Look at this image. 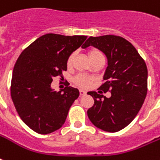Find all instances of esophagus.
I'll return each mask as SVG.
<instances>
[{"instance_id":"1","label":"esophagus","mask_w":160,"mask_h":160,"mask_svg":"<svg viewBox=\"0 0 160 160\" xmlns=\"http://www.w3.org/2000/svg\"><path fill=\"white\" fill-rule=\"evenodd\" d=\"M85 94H86V92H85V90H80V95H85Z\"/></svg>"}]
</instances>
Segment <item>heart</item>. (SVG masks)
I'll return each mask as SVG.
<instances>
[{"mask_svg":"<svg viewBox=\"0 0 160 160\" xmlns=\"http://www.w3.org/2000/svg\"><path fill=\"white\" fill-rule=\"evenodd\" d=\"M88 55H89V57H90V60L95 59V58L98 57V56H100V55H103L102 52L100 51V50H97V49H91L88 52ZM73 59H74V53L70 54L69 56L67 57V60H66V65L68 67H70L71 65H72ZM93 81H94V78L91 77V76H89L87 75H84V74H80V75H77L76 76L74 77L73 79V82L75 83V85L79 86L80 88H89L90 85H92Z\"/></svg>","mask_w":160,"mask_h":160,"instance_id":"1","label":"heart"}]
</instances>
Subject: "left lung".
Wrapping results in <instances>:
<instances>
[{"label":"left lung","mask_w":160,"mask_h":160,"mask_svg":"<svg viewBox=\"0 0 160 160\" xmlns=\"http://www.w3.org/2000/svg\"><path fill=\"white\" fill-rule=\"evenodd\" d=\"M93 46L103 51L108 59L105 82L99 92L109 91L107 98L96 91L88 95L94 105L87 110L89 119L99 129L117 132L129 124L144 104L148 90V70L144 59L129 41L119 36H90L83 48Z\"/></svg>","instance_id":"left-lung-1"}]
</instances>
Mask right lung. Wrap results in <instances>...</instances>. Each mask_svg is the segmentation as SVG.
<instances>
[{
	"instance_id": "obj_1",
	"label": "right lung",
	"mask_w": 160,
	"mask_h": 160,
	"mask_svg": "<svg viewBox=\"0 0 160 160\" xmlns=\"http://www.w3.org/2000/svg\"><path fill=\"white\" fill-rule=\"evenodd\" d=\"M86 38L46 34L26 47L16 60L11 99L22 121L36 133L47 134L61 128L70 106L79 97L76 88L67 85L56 91L51 84L56 76L63 78L67 57Z\"/></svg>"
}]
</instances>
